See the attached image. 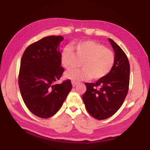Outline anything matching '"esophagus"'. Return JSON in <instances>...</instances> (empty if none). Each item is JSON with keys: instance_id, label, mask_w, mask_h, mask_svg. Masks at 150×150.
Masks as SVG:
<instances>
[{"instance_id": "obj_1", "label": "esophagus", "mask_w": 150, "mask_h": 150, "mask_svg": "<svg viewBox=\"0 0 150 150\" xmlns=\"http://www.w3.org/2000/svg\"><path fill=\"white\" fill-rule=\"evenodd\" d=\"M78 84V83H77V82H74L73 81L72 82V85H73V87H75Z\"/></svg>"}]
</instances>
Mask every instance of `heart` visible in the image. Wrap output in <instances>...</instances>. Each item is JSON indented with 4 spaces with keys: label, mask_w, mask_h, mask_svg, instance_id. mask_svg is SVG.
<instances>
[{
    "label": "heart",
    "mask_w": 150,
    "mask_h": 150,
    "mask_svg": "<svg viewBox=\"0 0 150 150\" xmlns=\"http://www.w3.org/2000/svg\"><path fill=\"white\" fill-rule=\"evenodd\" d=\"M79 61L83 68L73 69L66 73V78L74 82L86 80H99L112 71L115 64L114 52L103 44L93 40H83L67 46L61 53V63L69 69L77 65Z\"/></svg>",
    "instance_id": "heart-1"
}]
</instances>
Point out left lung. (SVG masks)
Wrapping results in <instances>:
<instances>
[{
    "label": "left lung",
    "instance_id": "8db88e82",
    "mask_svg": "<svg viewBox=\"0 0 150 150\" xmlns=\"http://www.w3.org/2000/svg\"><path fill=\"white\" fill-rule=\"evenodd\" d=\"M115 52V64L109 74L95 83H85L83 96L85 107L97 120H105L114 115L124 103L129 85L130 66L127 55L119 45L108 39Z\"/></svg>",
    "mask_w": 150,
    "mask_h": 150
}]
</instances>
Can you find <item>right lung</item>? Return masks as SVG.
<instances>
[{
  "label": "right lung",
  "instance_id": "add662e5",
  "mask_svg": "<svg viewBox=\"0 0 150 150\" xmlns=\"http://www.w3.org/2000/svg\"><path fill=\"white\" fill-rule=\"evenodd\" d=\"M63 39L61 36H51L32 43L21 60V94L28 110L42 118L57 113L72 88L69 79L56 84L64 71L59 51Z\"/></svg>",
  "mask_w": 150,
  "mask_h": 150
}]
</instances>
